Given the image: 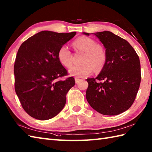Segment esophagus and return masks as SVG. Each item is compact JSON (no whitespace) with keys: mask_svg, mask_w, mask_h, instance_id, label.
<instances>
[{"mask_svg":"<svg viewBox=\"0 0 152 152\" xmlns=\"http://www.w3.org/2000/svg\"><path fill=\"white\" fill-rule=\"evenodd\" d=\"M81 79H80V78H75V82H76V83H78L79 82H80L81 81Z\"/></svg>","mask_w":152,"mask_h":152,"instance_id":"obj_1","label":"esophagus"}]
</instances>
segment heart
I'll return each instance as SVG.
<instances>
[{
  "mask_svg": "<svg viewBox=\"0 0 152 152\" xmlns=\"http://www.w3.org/2000/svg\"><path fill=\"white\" fill-rule=\"evenodd\" d=\"M76 50L85 52L82 59V65L74 66L69 69L71 76L84 78L91 74L93 70L100 72L104 68L106 61V51L102 46L96 44L92 38L80 37L73 42ZM57 58L61 64L69 68L72 64V55L66 45L61 46L57 52Z\"/></svg>",
  "mask_w": 152,
  "mask_h": 152,
  "instance_id": "heart-1",
  "label": "heart"
}]
</instances>
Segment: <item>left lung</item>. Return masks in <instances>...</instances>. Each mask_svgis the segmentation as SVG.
Here are the masks:
<instances>
[{
  "mask_svg": "<svg viewBox=\"0 0 152 152\" xmlns=\"http://www.w3.org/2000/svg\"><path fill=\"white\" fill-rule=\"evenodd\" d=\"M92 34L106 48V61L96 78L87 79V101L100 114L118 115L131 107L137 95L141 81L139 57L127 40L111 32Z\"/></svg>",
  "mask_w": 152,
  "mask_h": 152,
  "instance_id": "left-lung-1",
  "label": "left lung"
}]
</instances>
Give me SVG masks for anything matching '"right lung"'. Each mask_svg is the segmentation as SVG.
I'll use <instances>...</instances> for the list:
<instances>
[{
	"label": "right lung",
	"mask_w": 152,
	"mask_h": 152,
	"mask_svg": "<svg viewBox=\"0 0 152 152\" xmlns=\"http://www.w3.org/2000/svg\"><path fill=\"white\" fill-rule=\"evenodd\" d=\"M76 32L57 33L44 31L28 38L19 47L14 66L15 91L23 108L35 119L46 120L57 115L75 80L57 58L59 48Z\"/></svg>",
	"instance_id": "obj_1"
}]
</instances>
